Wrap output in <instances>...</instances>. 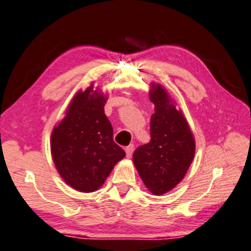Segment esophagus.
I'll list each match as a JSON object with an SVG mask.
<instances>
[{"label":"esophagus","mask_w":251,"mask_h":251,"mask_svg":"<svg viewBox=\"0 0 251 251\" xmlns=\"http://www.w3.org/2000/svg\"><path fill=\"white\" fill-rule=\"evenodd\" d=\"M125 152H126V156L127 157L132 156V154L134 152V145L130 144V145H128L127 147H125Z\"/></svg>","instance_id":"esophagus-1"}]
</instances>
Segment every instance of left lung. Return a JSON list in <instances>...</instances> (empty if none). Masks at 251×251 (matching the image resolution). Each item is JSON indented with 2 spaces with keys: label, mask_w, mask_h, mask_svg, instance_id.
<instances>
[{
  "label": "left lung",
  "mask_w": 251,
  "mask_h": 251,
  "mask_svg": "<svg viewBox=\"0 0 251 251\" xmlns=\"http://www.w3.org/2000/svg\"><path fill=\"white\" fill-rule=\"evenodd\" d=\"M150 94L155 105L151 117V142L135 150L133 161L146 188L164 194L184 177L192 163L196 145L189 125L160 85Z\"/></svg>",
  "instance_id": "1"
}]
</instances>
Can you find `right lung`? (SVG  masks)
<instances>
[{
	"label": "right lung",
	"instance_id": "add662e5",
	"mask_svg": "<svg viewBox=\"0 0 251 251\" xmlns=\"http://www.w3.org/2000/svg\"><path fill=\"white\" fill-rule=\"evenodd\" d=\"M106 97L90 86L79 91L51 135V153L59 174L74 189L94 192L126 153L114 142L106 117Z\"/></svg>",
	"mask_w": 251,
	"mask_h": 251
}]
</instances>
